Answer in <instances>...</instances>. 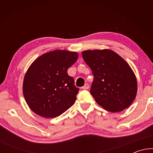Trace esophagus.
<instances>
[{"label":"esophagus","mask_w":153,"mask_h":153,"mask_svg":"<svg viewBox=\"0 0 153 153\" xmlns=\"http://www.w3.org/2000/svg\"><path fill=\"white\" fill-rule=\"evenodd\" d=\"M82 89H84V90H87V89H88L89 88V85L88 84H84V86H83L82 88Z\"/></svg>","instance_id":"1"}]
</instances>
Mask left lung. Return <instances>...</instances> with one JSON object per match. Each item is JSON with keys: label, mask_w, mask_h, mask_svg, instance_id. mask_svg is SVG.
I'll use <instances>...</instances> for the list:
<instances>
[{"label": "left lung", "mask_w": 153, "mask_h": 153, "mask_svg": "<svg viewBox=\"0 0 153 153\" xmlns=\"http://www.w3.org/2000/svg\"><path fill=\"white\" fill-rule=\"evenodd\" d=\"M82 57L94 76L90 93L98 105L110 112L122 111L135 99V74L124 59L109 49L87 50Z\"/></svg>", "instance_id": "1"}]
</instances>
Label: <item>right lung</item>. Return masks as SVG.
Instances as JSON below:
<instances>
[{"label": "right lung", "mask_w": 153, "mask_h": 153, "mask_svg": "<svg viewBox=\"0 0 153 153\" xmlns=\"http://www.w3.org/2000/svg\"><path fill=\"white\" fill-rule=\"evenodd\" d=\"M77 58L76 52L56 50L43 54L31 64L24 76L23 93L33 113L54 118L74 105L79 88L67 69Z\"/></svg>", "instance_id": "right-lung-1"}]
</instances>
